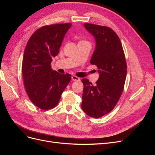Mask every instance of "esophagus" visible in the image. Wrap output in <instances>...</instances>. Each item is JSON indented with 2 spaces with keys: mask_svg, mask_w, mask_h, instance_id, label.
Here are the masks:
<instances>
[{
  "mask_svg": "<svg viewBox=\"0 0 155 155\" xmlns=\"http://www.w3.org/2000/svg\"><path fill=\"white\" fill-rule=\"evenodd\" d=\"M72 79L73 81H80V78L77 77L76 76H74V75L72 76Z\"/></svg>",
  "mask_w": 155,
  "mask_h": 155,
  "instance_id": "1",
  "label": "esophagus"
}]
</instances>
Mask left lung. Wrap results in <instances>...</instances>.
Listing matches in <instances>:
<instances>
[{
	"label": "left lung",
	"mask_w": 155,
	"mask_h": 155,
	"mask_svg": "<svg viewBox=\"0 0 155 155\" xmlns=\"http://www.w3.org/2000/svg\"><path fill=\"white\" fill-rule=\"evenodd\" d=\"M84 26L94 37L96 48L91 59L100 74L96 85L82 79L83 110L92 118H100L114 109L122 94L127 67L124 51L116 33L107 26L85 23Z\"/></svg>",
	"instance_id": "8db88e82"
}]
</instances>
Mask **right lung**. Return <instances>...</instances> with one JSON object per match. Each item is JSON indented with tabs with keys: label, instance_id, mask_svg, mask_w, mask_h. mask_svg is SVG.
<instances>
[{
	"label": "right lung",
	"instance_id": "1",
	"mask_svg": "<svg viewBox=\"0 0 155 155\" xmlns=\"http://www.w3.org/2000/svg\"><path fill=\"white\" fill-rule=\"evenodd\" d=\"M71 26V23L44 26L32 34L26 46L22 63L24 85L31 101L41 109L57 105L71 80L70 74H61L51 68L52 58L59 54Z\"/></svg>",
	"mask_w": 155,
	"mask_h": 155
}]
</instances>
